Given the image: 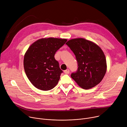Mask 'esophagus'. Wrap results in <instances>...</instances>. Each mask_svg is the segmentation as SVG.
Returning <instances> with one entry per match:
<instances>
[{"label": "esophagus", "mask_w": 127, "mask_h": 127, "mask_svg": "<svg viewBox=\"0 0 127 127\" xmlns=\"http://www.w3.org/2000/svg\"><path fill=\"white\" fill-rule=\"evenodd\" d=\"M64 72L65 73V74H69L70 72V71H69V69H67L65 70L64 71Z\"/></svg>", "instance_id": "34e87169"}]
</instances>
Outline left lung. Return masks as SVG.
<instances>
[{
  "label": "left lung",
  "mask_w": 127,
  "mask_h": 127,
  "mask_svg": "<svg viewBox=\"0 0 127 127\" xmlns=\"http://www.w3.org/2000/svg\"><path fill=\"white\" fill-rule=\"evenodd\" d=\"M75 56L78 68L71 74L77 85L89 89L99 84L107 69L104 54L98 45L84 38L70 39L66 43Z\"/></svg>",
  "instance_id": "left-lung-1"
}]
</instances>
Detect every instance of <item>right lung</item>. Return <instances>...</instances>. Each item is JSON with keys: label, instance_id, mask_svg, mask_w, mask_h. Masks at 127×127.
I'll use <instances>...</instances> for the list:
<instances>
[{"label": "right lung", "instance_id": "obj_1", "mask_svg": "<svg viewBox=\"0 0 127 127\" xmlns=\"http://www.w3.org/2000/svg\"><path fill=\"white\" fill-rule=\"evenodd\" d=\"M67 40L52 37L41 38L30 46L24 56V67L34 87L48 91L57 85L63 71L54 56Z\"/></svg>", "mask_w": 127, "mask_h": 127}]
</instances>
